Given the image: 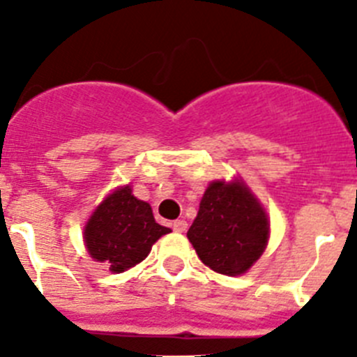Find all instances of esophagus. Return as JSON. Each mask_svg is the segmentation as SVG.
<instances>
[{
	"instance_id": "esophagus-1",
	"label": "esophagus",
	"mask_w": 357,
	"mask_h": 357,
	"mask_svg": "<svg viewBox=\"0 0 357 357\" xmlns=\"http://www.w3.org/2000/svg\"><path fill=\"white\" fill-rule=\"evenodd\" d=\"M173 230L175 232H185L188 230V223L184 220H176V222H173Z\"/></svg>"
}]
</instances>
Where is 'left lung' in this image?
I'll use <instances>...</instances> for the list:
<instances>
[{
	"label": "left lung",
	"mask_w": 357,
	"mask_h": 357,
	"mask_svg": "<svg viewBox=\"0 0 357 357\" xmlns=\"http://www.w3.org/2000/svg\"><path fill=\"white\" fill-rule=\"evenodd\" d=\"M270 238L268 214L241 181L211 182L188 239L206 266L241 275L259 259Z\"/></svg>",
	"instance_id": "obj_1"
}]
</instances>
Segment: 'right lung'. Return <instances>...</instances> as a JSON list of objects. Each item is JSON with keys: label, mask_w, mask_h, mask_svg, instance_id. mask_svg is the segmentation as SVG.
<instances>
[{"label": "right lung", "mask_w": 357, "mask_h": 357, "mask_svg": "<svg viewBox=\"0 0 357 357\" xmlns=\"http://www.w3.org/2000/svg\"><path fill=\"white\" fill-rule=\"evenodd\" d=\"M172 230L155 222L150 204L132 195L130 185L116 189L96 207L85 225L84 241L94 261L121 273L139 264L151 245Z\"/></svg>", "instance_id": "1"}]
</instances>
